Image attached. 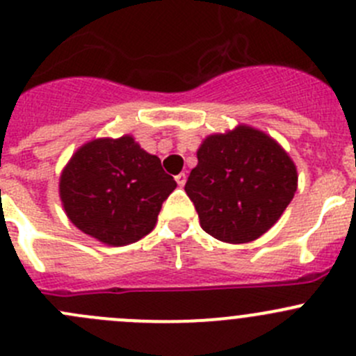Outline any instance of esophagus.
<instances>
[{"label":"esophagus","mask_w":356,"mask_h":356,"mask_svg":"<svg viewBox=\"0 0 356 356\" xmlns=\"http://www.w3.org/2000/svg\"><path fill=\"white\" fill-rule=\"evenodd\" d=\"M175 181H177V184H179V186H181V188H182V186H184V184H186V181H188V175H186V174H184V172H182V174L175 175Z\"/></svg>","instance_id":"obj_1"}]
</instances>
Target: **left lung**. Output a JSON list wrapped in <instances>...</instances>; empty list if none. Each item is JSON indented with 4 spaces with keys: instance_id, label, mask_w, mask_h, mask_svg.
I'll use <instances>...</instances> for the list:
<instances>
[{
    "instance_id": "obj_1",
    "label": "left lung",
    "mask_w": 356,
    "mask_h": 356,
    "mask_svg": "<svg viewBox=\"0 0 356 356\" xmlns=\"http://www.w3.org/2000/svg\"><path fill=\"white\" fill-rule=\"evenodd\" d=\"M184 189L210 236L248 243L277 224L298 191V168L271 136L248 125L212 134Z\"/></svg>"
}]
</instances>
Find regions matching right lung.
<instances>
[{"label":"right lung","mask_w":356,"mask_h":356,"mask_svg":"<svg viewBox=\"0 0 356 356\" xmlns=\"http://www.w3.org/2000/svg\"><path fill=\"white\" fill-rule=\"evenodd\" d=\"M177 182L132 136L101 137L76 149L58 179L65 216L109 247L134 243L156 226Z\"/></svg>","instance_id":"obj_1"}]
</instances>
